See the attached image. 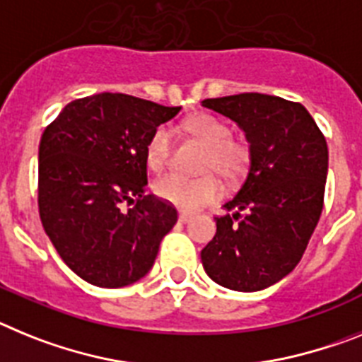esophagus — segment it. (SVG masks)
<instances>
[{
  "label": "esophagus",
  "instance_id": "esophagus-1",
  "mask_svg": "<svg viewBox=\"0 0 362 362\" xmlns=\"http://www.w3.org/2000/svg\"><path fill=\"white\" fill-rule=\"evenodd\" d=\"M189 220H191L189 213H180V215H178V222H182V224H185V222H189Z\"/></svg>",
  "mask_w": 362,
  "mask_h": 362
}]
</instances>
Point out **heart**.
<instances>
[{
    "label": "heart",
    "mask_w": 362,
    "mask_h": 362,
    "mask_svg": "<svg viewBox=\"0 0 362 362\" xmlns=\"http://www.w3.org/2000/svg\"><path fill=\"white\" fill-rule=\"evenodd\" d=\"M185 129L206 147L202 171H215L228 182H235L244 177L251 158L250 146L244 140L231 136V131L224 122L211 115H199L185 124ZM169 153H171V133L165 127L155 129L146 147L149 169L162 171L168 165ZM155 193L163 202L173 204L178 209L197 211L218 199L222 185L211 173L199 178H185L171 173L155 182Z\"/></svg>",
    "instance_id": "heart-1"
}]
</instances>
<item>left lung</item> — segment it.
I'll return each mask as SVG.
<instances>
[{
	"mask_svg": "<svg viewBox=\"0 0 362 362\" xmlns=\"http://www.w3.org/2000/svg\"><path fill=\"white\" fill-rule=\"evenodd\" d=\"M204 107L228 116L250 144L240 189L216 216V233L200 257L211 281L259 291L284 279L303 259L320 218L328 146L300 103L244 93L209 98Z\"/></svg>",
	"mask_w": 362,
	"mask_h": 362,
	"instance_id": "left-lung-1",
	"label": "left lung"
}]
</instances>
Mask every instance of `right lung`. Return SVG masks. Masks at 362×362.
Here are the masks:
<instances>
[{"instance_id": "obj_1", "label": "right lung", "mask_w": 362, "mask_h": 362, "mask_svg": "<svg viewBox=\"0 0 362 362\" xmlns=\"http://www.w3.org/2000/svg\"><path fill=\"white\" fill-rule=\"evenodd\" d=\"M178 112L180 107L102 93L67 103L43 131L40 218L58 255L89 284L140 281L177 224V209L146 193V147Z\"/></svg>"}]
</instances>
